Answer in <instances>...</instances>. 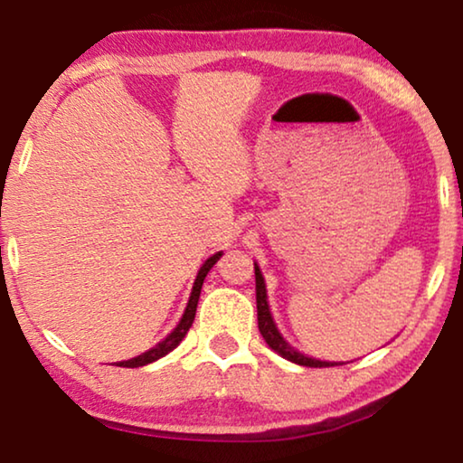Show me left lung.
I'll list each match as a JSON object with an SVG mask.
<instances>
[{
	"label": "left lung",
	"instance_id": "left-lung-1",
	"mask_svg": "<svg viewBox=\"0 0 463 463\" xmlns=\"http://www.w3.org/2000/svg\"><path fill=\"white\" fill-rule=\"evenodd\" d=\"M254 273H256V309H259V331L262 339L267 342V346L278 353L282 359L297 363V365H306V367H333V365H344V361H323L316 359V356H309L301 350H297L295 346H290L286 342L282 333H279L278 325H275L271 309H269V301H267V284L265 278H262V271L259 267V262H254Z\"/></svg>",
	"mask_w": 463,
	"mask_h": 463
}]
</instances>
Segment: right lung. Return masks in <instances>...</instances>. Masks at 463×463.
<instances>
[{
    "mask_svg": "<svg viewBox=\"0 0 463 463\" xmlns=\"http://www.w3.org/2000/svg\"><path fill=\"white\" fill-rule=\"evenodd\" d=\"M222 254H224V251H215V254L209 256V259L203 262V267L198 269V273H196V278H194V286H192V292H190L188 306H185L184 314H181L177 326H175V329H173L171 333H168V335L164 337L162 342H157L154 348L145 350L143 354L132 356V359H128V361H117V363H115L117 367H143V365H149V363L162 359V356H166L168 353H173V350L179 346L181 339L188 335L190 326H192V323H194L198 297H201V288H203L204 278H207V273L212 271V267L215 265V262L220 260Z\"/></svg>",
    "mask_w": 463,
    "mask_h": 463,
    "instance_id": "obj_1",
    "label": "right lung"
}]
</instances>
